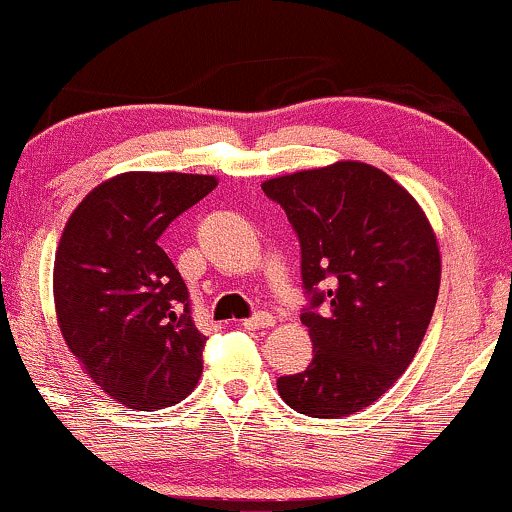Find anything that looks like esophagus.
<instances>
[{"label": "esophagus", "instance_id": "1", "mask_svg": "<svg viewBox=\"0 0 512 512\" xmlns=\"http://www.w3.org/2000/svg\"><path fill=\"white\" fill-rule=\"evenodd\" d=\"M243 325H245V330H264V327L274 325V315L272 313H255L252 317H248Z\"/></svg>", "mask_w": 512, "mask_h": 512}]
</instances>
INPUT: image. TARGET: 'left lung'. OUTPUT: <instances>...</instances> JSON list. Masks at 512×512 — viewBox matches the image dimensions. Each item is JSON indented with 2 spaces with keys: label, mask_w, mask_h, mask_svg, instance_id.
I'll use <instances>...</instances> for the list:
<instances>
[{
  "label": "left lung",
  "mask_w": 512,
  "mask_h": 512,
  "mask_svg": "<svg viewBox=\"0 0 512 512\" xmlns=\"http://www.w3.org/2000/svg\"><path fill=\"white\" fill-rule=\"evenodd\" d=\"M301 245L313 361L276 380L298 414L339 419L370 407L419 351L436 308L440 252L416 199L358 161L267 180Z\"/></svg>",
  "instance_id": "1"
}]
</instances>
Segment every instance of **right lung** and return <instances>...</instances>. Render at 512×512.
<instances>
[{"label":"right lung","instance_id":"add662e5","mask_svg":"<svg viewBox=\"0 0 512 512\" xmlns=\"http://www.w3.org/2000/svg\"><path fill=\"white\" fill-rule=\"evenodd\" d=\"M214 187L211 175L122 173L86 195L64 226L55 257L64 342L129 409L173 407L202 375L207 337L158 240Z\"/></svg>","mask_w":512,"mask_h":512}]
</instances>
